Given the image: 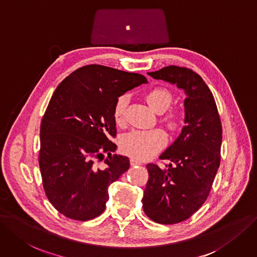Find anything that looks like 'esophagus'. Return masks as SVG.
<instances>
[{
	"instance_id": "obj_1",
	"label": "esophagus",
	"mask_w": 257,
	"mask_h": 257,
	"mask_svg": "<svg viewBox=\"0 0 257 257\" xmlns=\"http://www.w3.org/2000/svg\"><path fill=\"white\" fill-rule=\"evenodd\" d=\"M130 164L132 165V166H136V165H141L142 164V162L141 161H139V160H137V159H130Z\"/></svg>"
}]
</instances>
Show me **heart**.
<instances>
[{"label": "heart", "mask_w": 257, "mask_h": 257, "mask_svg": "<svg viewBox=\"0 0 257 257\" xmlns=\"http://www.w3.org/2000/svg\"><path fill=\"white\" fill-rule=\"evenodd\" d=\"M146 100L149 106L157 113L165 112L173 101V96L169 91L164 88H156L146 94ZM128 102L126 95L120 96L114 106V118L120 122L125 114ZM164 121L172 129L179 128L182 123V115L179 112H169L164 117ZM167 142L166 134L163 130H134L122 137L120 141V149L122 153L134 159L145 160L156 155Z\"/></svg>", "instance_id": "b5f03b06"}]
</instances>
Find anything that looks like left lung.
<instances>
[{
  "instance_id": "left-lung-1",
  "label": "left lung",
  "mask_w": 257,
  "mask_h": 257,
  "mask_svg": "<svg viewBox=\"0 0 257 257\" xmlns=\"http://www.w3.org/2000/svg\"><path fill=\"white\" fill-rule=\"evenodd\" d=\"M184 91V123L161 160L164 168L148 164L149 179L142 199L151 220L174 224L186 220L206 200L220 164L222 127L212 92L203 79L186 68L169 65L147 73Z\"/></svg>"
}]
</instances>
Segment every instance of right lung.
<instances>
[{
	"instance_id": "add662e5",
	"label": "right lung",
	"mask_w": 257,
	"mask_h": 257,
	"mask_svg": "<svg viewBox=\"0 0 257 257\" xmlns=\"http://www.w3.org/2000/svg\"><path fill=\"white\" fill-rule=\"evenodd\" d=\"M146 77L90 64L76 70L55 90L40 128L39 166L45 194L59 213L87 221L99 216L108 187L128 170V157L112 155L116 145L114 106ZM108 158L100 168L94 160Z\"/></svg>"
}]
</instances>
